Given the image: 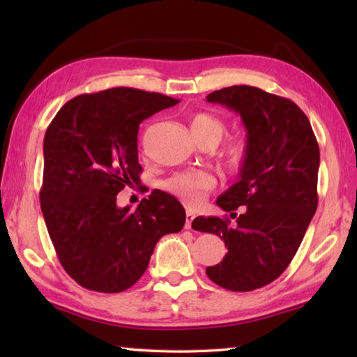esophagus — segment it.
Returning <instances> with one entry per match:
<instances>
[{"instance_id":"esophagus-1","label":"esophagus","mask_w":357,"mask_h":357,"mask_svg":"<svg viewBox=\"0 0 357 357\" xmlns=\"http://www.w3.org/2000/svg\"><path fill=\"white\" fill-rule=\"evenodd\" d=\"M193 219H195V214H193L192 211H187V213H185V223H184V228L185 229H189L192 227Z\"/></svg>"}]
</instances>
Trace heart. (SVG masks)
Listing matches in <instances>:
<instances>
[{
  "label": "heart",
  "instance_id": "heart-1",
  "mask_svg": "<svg viewBox=\"0 0 357 357\" xmlns=\"http://www.w3.org/2000/svg\"><path fill=\"white\" fill-rule=\"evenodd\" d=\"M192 134L195 135L197 140L200 138H214L215 143L219 142L225 135V126L220 119L215 116H211L208 113H198L190 121ZM225 162L229 168L238 170L243 167L245 157H247V144L243 140H234L227 146L225 149ZM214 176L208 172L202 170H190V172H181L173 174L168 179L164 181L162 187L167 192L173 193L178 197L181 202L187 204H197L202 200L204 192L214 187Z\"/></svg>",
  "mask_w": 357,
  "mask_h": 357
}]
</instances>
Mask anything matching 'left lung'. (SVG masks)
<instances>
[{
  "instance_id": "left-lung-1",
  "label": "left lung",
  "mask_w": 357,
  "mask_h": 357,
  "mask_svg": "<svg viewBox=\"0 0 357 357\" xmlns=\"http://www.w3.org/2000/svg\"><path fill=\"white\" fill-rule=\"evenodd\" d=\"M208 102L241 114L247 157L238 183L217 198L229 219L197 217L192 228L220 236L228 249L206 274L231 291L274 282L291 263L318 206L319 148L309 118L293 100L247 84L208 94ZM243 213L236 215V209Z\"/></svg>"
}]
</instances>
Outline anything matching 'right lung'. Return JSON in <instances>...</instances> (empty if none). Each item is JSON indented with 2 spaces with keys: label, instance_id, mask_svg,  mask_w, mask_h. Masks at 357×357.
<instances>
[{
  "label": "right lung",
  "instance_id": "obj_1",
  "mask_svg": "<svg viewBox=\"0 0 357 357\" xmlns=\"http://www.w3.org/2000/svg\"><path fill=\"white\" fill-rule=\"evenodd\" d=\"M178 102L112 88L77 96L47 128L42 214L59 263L83 288H130L146 271L157 241L183 229L185 211L170 193L153 192L135 211L116 204L118 193L140 181V123Z\"/></svg>",
  "mask_w": 357,
  "mask_h": 357
}]
</instances>
